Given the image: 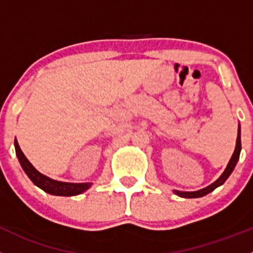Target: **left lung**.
Listing matches in <instances>:
<instances>
[{"instance_id":"left-lung-1","label":"left lung","mask_w":253,"mask_h":253,"mask_svg":"<svg viewBox=\"0 0 253 253\" xmlns=\"http://www.w3.org/2000/svg\"><path fill=\"white\" fill-rule=\"evenodd\" d=\"M240 152H241V128H240V125H239V131H237V139H236V147H235V152H234V154H232L231 159H230L229 164H227L226 169H225L224 173L220 175V178L217 179V180H215L212 184H210L209 186H207V188L200 189V190H197V192H179V190H174V193L181 198H202V197H204V195L211 193L212 190H215V189L217 188V186L222 185V184L225 183V180H226V179L230 176V174L232 173V170L235 169V166H236L237 161H239V158H240Z\"/></svg>"}]
</instances>
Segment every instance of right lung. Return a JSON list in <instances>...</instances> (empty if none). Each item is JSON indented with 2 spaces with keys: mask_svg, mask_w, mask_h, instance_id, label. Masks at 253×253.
Listing matches in <instances>:
<instances>
[{
  "mask_svg": "<svg viewBox=\"0 0 253 253\" xmlns=\"http://www.w3.org/2000/svg\"><path fill=\"white\" fill-rule=\"evenodd\" d=\"M14 148H16V154L18 157L21 167L26 171L27 175L29 176V179L48 194L60 195V197H74V195L82 194L91 186V183H65V181H59L48 178L44 174L39 173L32 166L31 162L26 158L23 152L19 148L17 139H14Z\"/></svg>",
  "mask_w": 253,
  "mask_h": 253,
  "instance_id": "1",
  "label": "right lung"
}]
</instances>
